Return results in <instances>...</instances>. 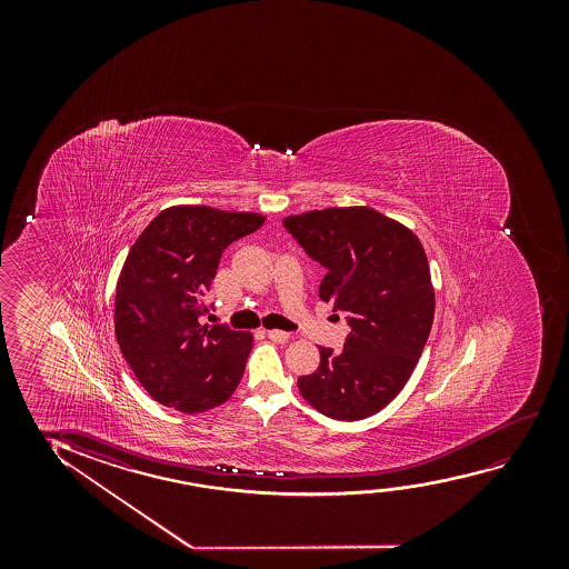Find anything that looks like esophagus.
Returning <instances> with one entry per match:
<instances>
[{
    "instance_id": "1",
    "label": "esophagus",
    "mask_w": 569,
    "mask_h": 569,
    "mask_svg": "<svg viewBox=\"0 0 569 569\" xmlns=\"http://www.w3.org/2000/svg\"><path fill=\"white\" fill-rule=\"evenodd\" d=\"M266 335H268V338H270L272 342L286 343L289 340V332H283V330H276V328H273V330H268Z\"/></svg>"
}]
</instances>
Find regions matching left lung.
I'll use <instances>...</instances> for the list:
<instances>
[{
  "mask_svg": "<svg viewBox=\"0 0 569 569\" xmlns=\"http://www.w3.org/2000/svg\"><path fill=\"white\" fill-rule=\"evenodd\" d=\"M283 227L327 268L319 297L350 327L342 350L319 348L299 392L332 420L369 418L405 389L428 342L436 291L426 250L408 227L366 206L289 216Z\"/></svg>",
  "mask_w": 569,
  "mask_h": 569,
  "instance_id": "1",
  "label": "left lung"
}]
</instances>
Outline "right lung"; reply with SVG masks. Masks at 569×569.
Wrapping results in <instances>:
<instances>
[{
    "mask_svg": "<svg viewBox=\"0 0 569 569\" xmlns=\"http://www.w3.org/2000/svg\"><path fill=\"white\" fill-rule=\"evenodd\" d=\"M264 216L210 206H172L149 223L126 257L117 283L114 332L149 397L198 413L233 395L252 335L200 325L206 291L231 242L257 231Z\"/></svg>",
    "mask_w": 569,
    "mask_h": 569,
    "instance_id": "right-lung-1",
    "label": "right lung"
}]
</instances>
